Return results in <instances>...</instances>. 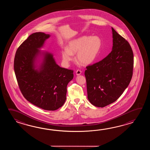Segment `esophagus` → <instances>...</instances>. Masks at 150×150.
Segmentation results:
<instances>
[{"label":"esophagus","instance_id":"obj_1","mask_svg":"<svg viewBox=\"0 0 150 150\" xmlns=\"http://www.w3.org/2000/svg\"><path fill=\"white\" fill-rule=\"evenodd\" d=\"M76 75H77V76H79V75L81 74V71L79 70H78L76 71Z\"/></svg>","mask_w":150,"mask_h":150}]
</instances>
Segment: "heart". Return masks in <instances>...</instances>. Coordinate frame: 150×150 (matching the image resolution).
<instances>
[{
  "mask_svg": "<svg viewBox=\"0 0 150 150\" xmlns=\"http://www.w3.org/2000/svg\"><path fill=\"white\" fill-rule=\"evenodd\" d=\"M102 46V41L97 36L84 35L71 41L68 48L64 47L62 50L63 61L69 64L76 55V61L81 65L86 66L93 63L98 56Z\"/></svg>",
  "mask_w": 150,
  "mask_h": 150,
  "instance_id": "1",
  "label": "heart"
}]
</instances>
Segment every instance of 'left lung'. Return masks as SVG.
<instances>
[{
    "mask_svg": "<svg viewBox=\"0 0 150 150\" xmlns=\"http://www.w3.org/2000/svg\"><path fill=\"white\" fill-rule=\"evenodd\" d=\"M112 51L102 61L86 67L87 98L93 105L104 107L115 102L130 83L134 54L128 42L112 27Z\"/></svg>",
    "mask_w": 150,
    "mask_h": 150,
    "instance_id": "left-lung-1",
    "label": "left lung"
}]
</instances>
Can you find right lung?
I'll return each mask as SVG.
<instances>
[{"label": "right lung", "mask_w": 150, "mask_h": 150, "mask_svg": "<svg viewBox=\"0 0 150 150\" xmlns=\"http://www.w3.org/2000/svg\"><path fill=\"white\" fill-rule=\"evenodd\" d=\"M50 35L36 32L16 50L14 69L20 89L28 101L46 110H56L66 100L74 71L61 67L54 55L40 50Z\"/></svg>", "instance_id": "add662e5"}]
</instances>
